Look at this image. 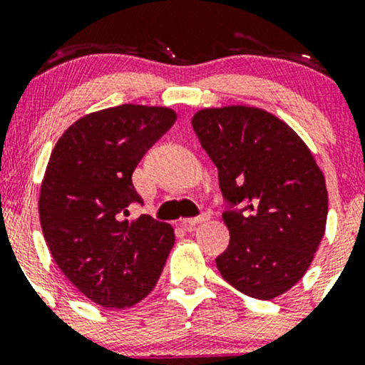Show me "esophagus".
<instances>
[{
    "instance_id": "esophagus-1",
    "label": "esophagus",
    "mask_w": 365,
    "mask_h": 365,
    "mask_svg": "<svg viewBox=\"0 0 365 365\" xmlns=\"http://www.w3.org/2000/svg\"><path fill=\"white\" fill-rule=\"evenodd\" d=\"M209 217H211L209 212H204V215H200L197 217H187V220H182V226H183V230H187V232H192L197 225L204 223V221H207Z\"/></svg>"
}]
</instances>
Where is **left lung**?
<instances>
[{
	"label": "left lung",
	"mask_w": 365,
	"mask_h": 365,
	"mask_svg": "<svg viewBox=\"0 0 365 365\" xmlns=\"http://www.w3.org/2000/svg\"><path fill=\"white\" fill-rule=\"evenodd\" d=\"M197 139L217 168L230 245L216 266L238 292L283 295L307 273L326 232L328 188L311 149L273 113L232 104L192 116Z\"/></svg>",
	"instance_id": "8db88e82"
}]
</instances>
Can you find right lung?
I'll list each match as a JSON object with an SVG mask.
<instances>
[{"label":"right lung","mask_w":365,"mask_h":365,"mask_svg":"<svg viewBox=\"0 0 365 365\" xmlns=\"http://www.w3.org/2000/svg\"><path fill=\"white\" fill-rule=\"evenodd\" d=\"M177 120L165 106L121 104L89 113L63 132L46 166L39 220L54 262L82 295L132 307L156 287L175 230L142 215L132 173Z\"/></svg>","instance_id":"right-lung-1"}]
</instances>
